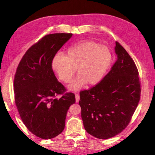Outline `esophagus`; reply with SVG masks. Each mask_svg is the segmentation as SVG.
<instances>
[{"label":"esophagus","mask_w":155,"mask_h":155,"mask_svg":"<svg viewBox=\"0 0 155 155\" xmlns=\"http://www.w3.org/2000/svg\"><path fill=\"white\" fill-rule=\"evenodd\" d=\"M75 99H76V102L78 103L80 100V95L78 94H75Z\"/></svg>","instance_id":"esophagus-1"}]
</instances>
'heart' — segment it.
<instances>
[{"instance_id": "b5f03b06", "label": "heart", "mask_w": 155, "mask_h": 155, "mask_svg": "<svg viewBox=\"0 0 155 155\" xmlns=\"http://www.w3.org/2000/svg\"><path fill=\"white\" fill-rule=\"evenodd\" d=\"M112 61L109 47L92 41H81L70 46L65 56L57 54L51 61V68L60 80L70 82L75 72L78 76L68 85V89L77 91L86 83L90 85L99 83Z\"/></svg>"}]
</instances>
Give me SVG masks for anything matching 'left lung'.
I'll use <instances>...</instances> for the list:
<instances>
[{
	"mask_svg": "<svg viewBox=\"0 0 155 155\" xmlns=\"http://www.w3.org/2000/svg\"><path fill=\"white\" fill-rule=\"evenodd\" d=\"M117 60L96 86L80 92L81 116L86 131L102 140L115 136L128 125L140 99L136 64L118 42Z\"/></svg>",
	"mask_w": 155,
	"mask_h": 155,
	"instance_id": "left-lung-1",
	"label": "left lung"
}]
</instances>
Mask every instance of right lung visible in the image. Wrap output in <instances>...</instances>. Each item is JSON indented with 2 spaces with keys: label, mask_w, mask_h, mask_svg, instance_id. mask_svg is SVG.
Masks as SVG:
<instances>
[{
  "label": "right lung",
  "mask_w": 155,
  "mask_h": 155,
  "mask_svg": "<svg viewBox=\"0 0 155 155\" xmlns=\"http://www.w3.org/2000/svg\"><path fill=\"white\" fill-rule=\"evenodd\" d=\"M71 33L48 35L32 46L21 59L14 77L15 101L21 118L32 134L51 139L62 133L67 113L75 103V95L56 78L51 61L71 38Z\"/></svg>",
  "instance_id": "right-lung-1"
}]
</instances>
